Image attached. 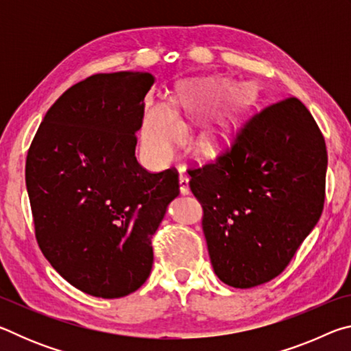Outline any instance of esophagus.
<instances>
[{"label":"esophagus","mask_w":351,"mask_h":351,"mask_svg":"<svg viewBox=\"0 0 351 351\" xmlns=\"http://www.w3.org/2000/svg\"><path fill=\"white\" fill-rule=\"evenodd\" d=\"M180 192H181V195H189L190 193L189 178L184 176V175L180 176Z\"/></svg>","instance_id":"obj_1"}]
</instances>
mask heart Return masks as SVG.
<instances>
[{
  "instance_id": "1",
  "label": "heart",
  "mask_w": 351,
  "mask_h": 351,
  "mask_svg": "<svg viewBox=\"0 0 351 351\" xmlns=\"http://www.w3.org/2000/svg\"><path fill=\"white\" fill-rule=\"evenodd\" d=\"M234 86L218 79H206L193 83L178 94L175 106L189 114H203L213 105L232 96ZM240 125L239 111H232L217 121L204 136V148L209 153H218L232 144ZM184 123L169 104L159 102L148 106L142 125V141L147 150L154 156L167 159L173 148L182 139Z\"/></svg>"
}]
</instances>
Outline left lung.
Segmentation results:
<instances>
[{
  "label": "left lung",
  "mask_w": 351,
  "mask_h": 351,
  "mask_svg": "<svg viewBox=\"0 0 351 351\" xmlns=\"http://www.w3.org/2000/svg\"><path fill=\"white\" fill-rule=\"evenodd\" d=\"M326 147L299 99L269 105L213 164L190 170L213 271L234 288L277 277L322 215Z\"/></svg>",
  "instance_id": "1"
}]
</instances>
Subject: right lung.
<instances>
[{"label":"right lung","mask_w":351,"mask_h":351,"mask_svg":"<svg viewBox=\"0 0 351 351\" xmlns=\"http://www.w3.org/2000/svg\"><path fill=\"white\" fill-rule=\"evenodd\" d=\"M150 73L121 71L75 83L47 110L27 152L35 237L47 261L83 293L117 299L150 276L152 237L176 171L150 173L134 156Z\"/></svg>","instance_id":"obj_1"}]
</instances>
